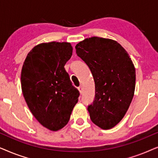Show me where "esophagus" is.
Wrapping results in <instances>:
<instances>
[{
	"instance_id": "34e87169",
	"label": "esophagus",
	"mask_w": 158,
	"mask_h": 158,
	"mask_svg": "<svg viewBox=\"0 0 158 158\" xmlns=\"http://www.w3.org/2000/svg\"><path fill=\"white\" fill-rule=\"evenodd\" d=\"M78 90H79V92H80V94H82V92H83V88H82V87L81 86H80V87L78 88Z\"/></svg>"
}]
</instances>
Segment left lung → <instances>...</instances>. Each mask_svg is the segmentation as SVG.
Listing matches in <instances>:
<instances>
[{"instance_id":"1","label":"left lung","mask_w":158,"mask_h":158,"mask_svg":"<svg viewBox=\"0 0 158 158\" xmlns=\"http://www.w3.org/2000/svg\"><path fill=\"white\" fill-rule=\"evenodd\" d=\"M75 49L95 82V100L88 107L90 119L103 129L113 128L124 118L135 94L132 60L124 47L111 39H85Z\"/></svg>"}]
</instances>
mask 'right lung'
I'll use <instances>...</instances> for the list:
<instances>
[{"mask_svg": "<svg viewBox=\"0 0 158 158\" xmlns=\"http://www.w3.org/2000/svg\"><path fill=\"white\" fill-rule=\"evenodd\" d=\"M72 54L69 42L41 43L28 53L21 70V89L28 107L51 131L68 124L78 101L80 93L64 68Z\"/></svg>", "mask_w": 158, "mask_h": 158, "instance_id": "1", "label": "right lung"}]
</instances>
